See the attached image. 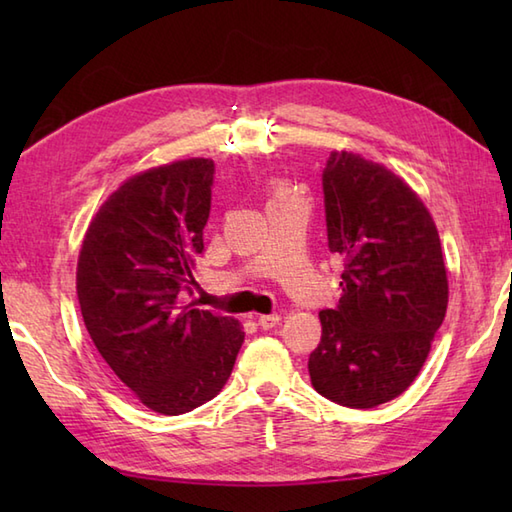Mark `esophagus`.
Here are the masks:
<instances>
[{
  "label": "esophagus",
  "mask_w": 512,
  "mask_h": 512,
  "mask_svg": "<svg viewBox=\"0 0 512 512\" xmlns=\"http://www.w3.org/2000/svg\"><path fill=\"white\" fill-rule=\"evenodd\" d=\"M279 319H281V317H279V314H262V317H259V319H257V323H259V325H262V328H264V330H270V328H275V325L279 323Z\"/></svg>",
  "instance_id": "obj_1"
}]
</instances>
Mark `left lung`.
Wrapping results in <instances>:
<instances>
[{"instance_id":"1","label":"left lung","mask_w":512,"mask_h":512,"mask_svg":"<svg viewBox=\"0 0 512 512\" xmlns=\"http://www.w3.org/2000/svg\"><path fill=\"white\" fill-rule=\"evenodd\" d=\"M321 182L328 248L345 270L336 308L319 312L308 372L323 398L372 409L413 383L444 321L440 237L409 184L376 162L334 151Z\"/></svg>"}]
</instances>
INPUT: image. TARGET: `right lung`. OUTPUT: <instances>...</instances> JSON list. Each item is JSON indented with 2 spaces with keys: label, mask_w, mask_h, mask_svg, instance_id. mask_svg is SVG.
Masks as SVG:
<instances>
[{
  "label": "right lung",
  "mask_w": 512,
  "mask_h": 512,
  "mask_svg": "<svg viewBox=\"0 0 512 512\" xmlns=\"http://www.w3.org/2000/svg\"><path fill=\"white\" fill-rule=\"evenodd\" d=\"M213 160L149 169L118 187L85 233L76 295L96 350L138 400L180 416L220 394L244 332L220 312L182 306L204 253Z\"/></svg>",
  "instance_id": "right-lung-1"
}]
</instances>
